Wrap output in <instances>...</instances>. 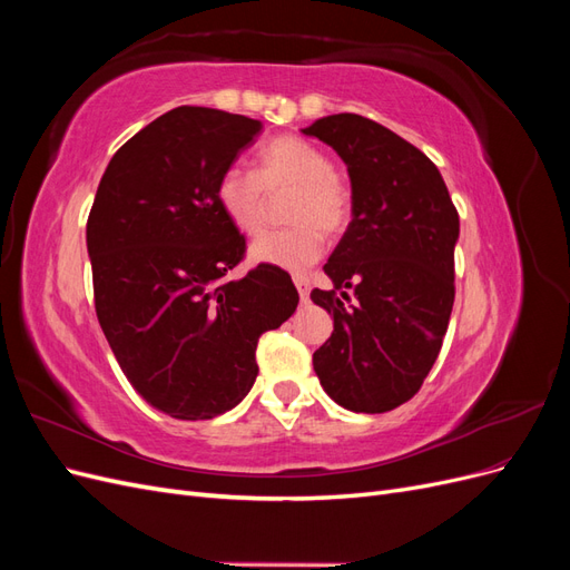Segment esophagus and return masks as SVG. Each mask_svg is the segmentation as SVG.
Wrapping results in <instances>:
<instances>
[{
  "instance_id": "esophagus-1",
  "label": "esophagus",
  "mask_w": 570,
  "mask_h": 570,
  "mask_svg": "<svg viewBox=\"0 0 570 570\" xmlns=\"http://www.w3.org/2000/svg\"><path fill=\"white\" fill-rule=\"evenodd\" d=\"M295 285H297V289H299L302 302H306V299H308V281L304 278V275H295Z\"/></svg>"
}]
</instances>
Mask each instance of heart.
<instances>
[{"label": "heart", "mask_w": 570, "mask_h": 570, "mask_svg": "<svg viewBox=\"0 0 570 570\" xmlns=\"http://www.w3.org/2000/svg\"><path fill=\"white\" fill-rule=\"evenodd\" d=\"M289 189L285 204V230L256 239L254 262L287 271L312 266L323 252V235H337L352 220V189L333 168L327 154L295 135L275 137L258 149L254 174L228 168L218 178L216 199L230 226L247 237L264 233L268 197Z\"/></svg>", "instance_id": "obj_1"}]
</instances>
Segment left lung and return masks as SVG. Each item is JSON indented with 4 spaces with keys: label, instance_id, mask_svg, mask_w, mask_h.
Masks as SVG:
<instances>
[{
    "label": "left lung",
    "instance_id": "left-lung-1",
    "mask_svg": "<svg viewBox=\"0 0 570 570\" xmlns=\"http://www.w3.org/2000/svg\"><path fill=\"white\" fill-rule=\"evenodd\" d=\"M302 132L340 154L354 199L347 233L323 266L333 287L312 292L335 323L314 371L340 406L385 413L421 390L442 350L454 306L456 206L438 166L371 118L335 114Z\"/></svg>",
    "mask_w": 570,
    "mask_h": 570
}]
</instances>
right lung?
<instances>
[{
	"label": "right lung",
	"mask_w": 570,
	"mask_h": 570,
	"mask_svg": "<svg viewBox=\"0 0 570 570\" xmlns=\"http://www.w3.org/2000/svg\"><path fill=\"white\" fill-rule=\"evenodd\" d=\"M262 130L254 118L178 107L120 147L88 216L95 312L128 383L180 421L220 416L256 381V342L299 304L289 275L245 258L216 185Z\"/></svg>",
	"instance_id": "obj_1"
}]
</instances>
